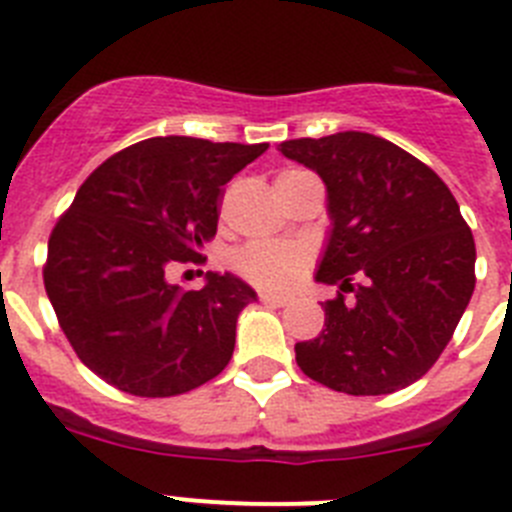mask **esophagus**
Here are the masks:
<instances>
[{"mask_svg": "<svg viewBox=\"0 0 512 512\" xmlns=\"http://www.w3.org/2000/svg\"><path fill=\"white\" fill-rule=\"evenodd\" d=\"M261 302L264 305H277V307H284L289 302V295H277V292H261Z\"/></svg>", "mask_w": 512, "mask_h": 512, "instance_id": "esophagus-1", "label": "esophagus"}]
</instances>
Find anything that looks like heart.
<instances>
[{
  "label": "heart",
  "instance_id": "obj_1",
  "mask_svg": "<svg viewBox=\"0 0 512 512\" xmlns=\"http://www.w3.org/2000/svg\"><path fill=\"white\" fill-rule=\"evenodd\" d=\"M305 261V251L295 243H251L238 253V271L261 287H284L292 282Z\"/></svg>",
  "mask_w": 512,
  "mask_h": 512
}]
</instances>
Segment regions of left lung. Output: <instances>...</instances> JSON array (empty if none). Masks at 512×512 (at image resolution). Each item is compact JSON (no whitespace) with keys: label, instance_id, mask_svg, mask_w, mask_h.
I'll return each instance as SVG.
<instances>
[{"label":"left lung","instance_id":"8db88e82","mask_svg":"<svg viewBox=\"0 0 512 512\" xmlns=\"http://www.w3.org/2000/svg\"><path fill=\"white\" fill-rule=\"evenodd\" d=\"M279 151L325 184L330 228L315 282L354 292V302H325L318 338L295 343L300 369L346 395L418 382L474 292L477 251L454 194L408 151L359 130L284 140Z\"/></svg>","mask_w":512,"mask_h":512}]
</instances>
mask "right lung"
I'll use <instances>...</instances> for the list:
<instances>
[{
  "label": "right lung",
  "mask_w": 512,
  "mask_h": 512,
  "mask_svg": "<svg viewBox=\"0 0 512 512\" xmlns=\"http://www.w3.org/2000/svg\"><path fill=\"white\" fill-rule=\"evenodd\" d=\"M266 148L148 138L81 184L53 228L43 279L63 333L97 377L130 395L171 397L228 366L256 289L230 271H207L202 289L166 274L174 261H202L220 187Z\"/></svg>",
  "instance_id": "1"
}]
</instances>
